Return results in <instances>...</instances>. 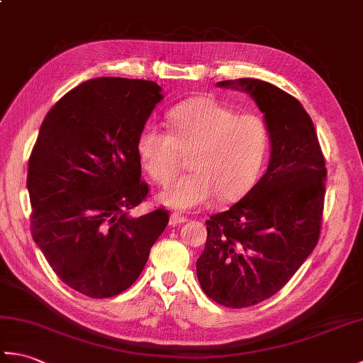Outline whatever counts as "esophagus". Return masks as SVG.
<instances>
[{
	"label": "esophagus",
	"mask_w": 363,
	"mask_h": 363,
	"mask_svg": "<svg viewBox=\"0 0 363 363\" xmlns=\"http://www.w3.org/2000/svg\"><path fill=\"white\" fill-rule=\"evenodd\" d=\"M186 221H187V218L181 213L174 212V213L169 215V225H172V226H177V225H181V223H186Z\"/></svg>",
	"instance_id": "1"
}]
</instances>
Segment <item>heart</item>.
<instances>
[{
  "instance_id": "1",
  "label": "heart",
  "mask_w": 363,
  "mask_h": 363,
  "mask_svg": "<svg viewBox=\"0 0 363 363\" xmlns=\"http://www.w3.org/2000/svg\"><path fill=\"white\" fill-rule=\"evenodd\" d=\"M168 130L146 125L137 137L143 168L165 186L189 154L191 173L174 181L159 195L162 204L189 211L220 198L233 203L248 191L264 164L268 133L254 113H235L211 96L181 103L168 113Z\"/></svg>"
}]
</instances>
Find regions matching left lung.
<instances>
[{"label":"left lung","instance_id":"8db88e82","mask_svg":"<svg viewBox=\"0 0 363 363\" xmlns=\"http://www.w3.org/2000/svg\"><path fill=\"white\" fill-rule=\"evenodd\" d=\"M218 86L251 95L272 142L260 181L229 211L206 221V248L196 260L206 295L243 309L279 291L317 246L326 167L313 121L295 96L251 78Z\"/></svg>","mask_w":363,"mask_h":363}]
</instances>
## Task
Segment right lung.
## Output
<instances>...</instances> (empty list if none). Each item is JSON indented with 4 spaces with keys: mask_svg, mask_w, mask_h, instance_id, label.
<instances>
[{
    "mask_svg": "<svg viewBox=\"0 0 363 363\" xmlns=\"http://www.w3.org/2000/svg\"><path fill=\"white\" fill-rule=\"evenodd\" d=\"M160 90L126 78L79 84L46 113L29 156L34 242L60 281L86 296L129 289L168 225L164 207L129 217L150 194L137 137Z\"/></svg>",
    "mask_w": 363,
    "mask_h": 363,
    "instance_id": "right-lung-1",
    "label": "right lung"
}]
</instances>
